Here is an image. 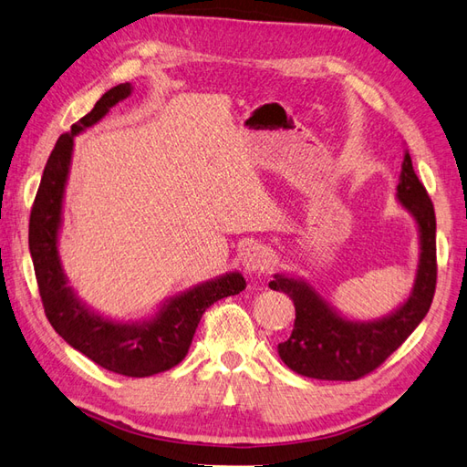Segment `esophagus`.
Wrapping results in <instances>:
<instances>
[{"label":"esophagus","instance_id":"obj_1","mask_svg":"<svg viewBox=\"0 0 467 467\" xmlns=\"http://www.w3.org/2000/svg\"><path fill=\"white\" fill-rule=\"evenodd\" d=\"M270 265V253L265 246H248L243 253V270L246 275L265 273Z\"/></svg>","mask_w":467,"mask_h":467}]
</instances>
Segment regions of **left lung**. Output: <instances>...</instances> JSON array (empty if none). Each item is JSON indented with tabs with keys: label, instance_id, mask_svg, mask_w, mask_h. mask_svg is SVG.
Instances as JSON below:
<instances>
[{
	"label": "left lung",
	"instance_id": "obj_1",
	"mask_svg": "<svg viewBox=\"0 0 467 467\" xmlns=\"http://www.w3.org/2000/svg\"><path fill=\"white\" fill-rule=\"evenodd\" d=\"M396 201L416 223L420 256L416 278L402 305L380 318H350L324 298L308 280L276 273L268 286L295 302V330L278 344V356L290 370L317 380L350 382L376 370L416 330L430 310L436 290V214L424 184L404 149Z\"/></svg>",
	"mask_w": 467,
	"mask_h": 467
}]
</instances>
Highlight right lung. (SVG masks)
Returning <instances> with one entry per match:
<instances>
[{
	"label": "right lung",
	"mask_w": 467,
	"mask_h": 467,
	"mask_svg": "<svg viewBox=\"0 0 467 467\" xmlns=\"http://www.w3.org/2000/svg\"><path fill=\"white\" fill-rule=\"evenodd\" d=\"M133 93L131 83L111 87L93 109L63 133L43 169L39 191L29 219V253L34 260L39 295L51 327L61 338L89 360L115 374L145 378L171 370L187 356L204 310L216 300L246 288L244 276L231 270L204 280L161 302L140 320H115L97 312L69 285L59 256L63 202L67 187L75 137L97 125L117 103Z\"/></svg>",
	"instance_id": "add662e5"
}]
</instances>
